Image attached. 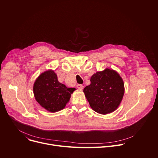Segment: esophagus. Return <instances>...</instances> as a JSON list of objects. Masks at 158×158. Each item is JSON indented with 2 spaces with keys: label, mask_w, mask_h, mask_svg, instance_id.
Listing matches in <instances>:
<instances>
[{
  "label": "esophagus",
  "mask_w": 158,
  "mask_h": 158,
  "mask_svg": "<svg viewBox=\"0 0 158 158\" xmlns=\"http://www.w3.org/2000/svg\"><path fill=\"white\" fill-rule=\"evenodd\" d=\"M77 88L79 89H83L84 88V86L82 85V84H77Z\"/></svg>",
  "instance_id": "obj_1"
}]
</instances>
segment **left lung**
<instances>
[{"instance_id":"8db88e82","label":"left lung","mask_w":158,"mask_h":158,"mask_svg":"<svg viewBox=\"0 0 158 158\" xmlns=\"http://www.w3.org/2000/svg\"><path fill=\"white\" fill-rule=\"evenodd\" d=\"M90 81L91 84L83 91L91 108L102 114L115 110L125 91L123 81L119 74L114 70L106 69L94 74Z\"/></svg>"}]
</instances>
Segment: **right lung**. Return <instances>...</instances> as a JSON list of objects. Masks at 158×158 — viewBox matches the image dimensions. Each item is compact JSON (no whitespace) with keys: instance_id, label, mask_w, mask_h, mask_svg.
Listing matches in <instances>:
<instances>
[{"instance_id":"1","label":"right lung","mask_w":158,"mask_h":158,"mask_svg":"<svg viewBox=\"0 0 158 158\" xmlns=\"http://www.w3.org/2000/svg\"><path fill=\"white\" fill-rule=\"evenodd\" d=\"M75 88H69L59 82L56 74L52 70L41 74L33 85V93L36 102L50 112L64 109L69 102Z\"/></svg>"}]
</instances>
